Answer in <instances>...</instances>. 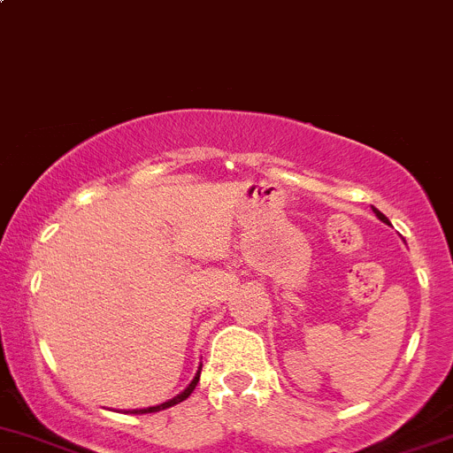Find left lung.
Listing matches in <instances>:
<instances>
[{"instance_id":"obj_1","label":"left lung","mask_w":453,"mask_h":453,"mask_svg":"<svg viewBox=\"0 0 453 453\" xmlns=\"http://www.w3.org/2000/svg\"><path fill=\"white\" fill-rule=\"evenodd\" d=\"M372 210H374V214H377V217H379V219H381V221H383V223H388L386 214H381V212H379V210H377V208H372Z\"/></svg>"}]
</instances>
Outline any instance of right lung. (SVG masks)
<instances>
[{
    "label": "right lung",
    "mask_w": 453,
    "mask_h": 453,
    "mask_svg": "<svg viewBox=\"0 0 453 453\" xmlns=\"http://www.w3.org/2000/svg\"><path fill=\"white\" fill-rule=\"evenodd\" d=\"M199 374H201V368L197 370V374H195V379H193V381L188 383V388H186V390L181 392V395H177L175 399L166 401V403H162V405H155V408H146V410H131V414H149V412H159V410H166V408H171V405H175V403H181V401H184V399H188V396H190V392H193V390H195V386H197V383H199Z\"/></svg>",
    "instance_id": "obj_1"
}]
</instances>
